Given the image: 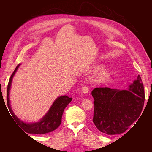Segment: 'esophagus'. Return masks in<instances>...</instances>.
Returning <instances> with one entry per match:
<instances>
[{"label":"esophagus","mask_w":152,"mask_h":152,"mask_svg":"<svg viewBox=\"0 0 152 152\" xmlns=\"http://www.w3.org/2000/svg\"><path fill=\"white\" fill-rule=\"evenodd\" d=\"M82 93H88V92H89V89H88V87H87V86H84V87H82Z\"/></svg>","instance_id":"esophagus-1"}]
</instances>
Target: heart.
<instances>
[{"label":"heart","mask_w":152,"mask_h":152,"mask_svg":"<svg viewBox=\"0 0 152 152\" xmlns=\"http://www.w3.org/2000/svg\"><path fill=\"white\" fill-rule=\"evenodd\" d=\"M99 66L97 65H94L91 68V71L95 72L99 69ZM111 75V73L108 70H101L99 73L98 74L97 77H96V82H98V83H103L106 81H107L110 77Z\"/></svg>","instance_id":"1"}]
</instances>
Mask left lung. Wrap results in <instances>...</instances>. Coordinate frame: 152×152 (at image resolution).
<instances>
[{"label": "left lung", "mask_w": 152, "mask_h": 152, "mask_svg": "<svg viewBox=\"0 0 152 152\" xmlns=\"http://www.w3.org/2000/svg\"><path fill=\"white\" fill-rule=\"evenodd\" d=\"M91 94L94 99L93 121L99 131L108 135L125 132L139 118L144 106V87L139 75L128 89L96 87Z\"/></svg>", "instance_id": "left-lung-1"}]
</instances>
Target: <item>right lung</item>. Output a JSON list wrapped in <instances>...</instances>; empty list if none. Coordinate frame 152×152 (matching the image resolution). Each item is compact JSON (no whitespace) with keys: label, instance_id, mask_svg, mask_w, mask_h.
I'll list each match as a JSON object with an SVG mask.
<instances>
[{"label":"right lung","instance_id":"add662e5","mask_svg":"<svg viewBox=\"0 0 152 152\" xmlns=\"http://www.w3.org/2000/svg\"><path fill=\"white\" fill-rule=\"evenodd\" d=\"M20 65L21 64H19L15 68V71L10 77L7 86V104L12 117L19 126L26 132L29 133V134H44L56 130L61 123V118L64 110L66 107V106L71 102L72 98L68 97L67 96H59L54 101L52 106L49 108V111L40 119L39 122L33 123L23 122L14 113L11 107L10 100V93L12 80Z\"/></svg>","mask_w":152,"mask_h":152}]
</instances>
